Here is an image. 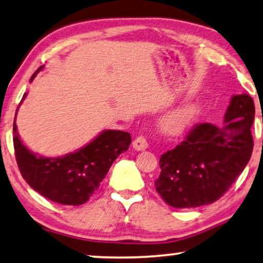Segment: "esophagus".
Listing matches in <instances>:
<instances>
[{"label": "esophagus", "instance_id": "obj_1", "mask_svg": "<svg viewBox=\"0 0 263 263\" xmlns=\"http://www.w3.org/2000/svg\"><path fill=\"white\" fill-rule=\"evenodd\" d=\"M132 146L137 151H144L147 148V142L144 137H138V138H136L135 140H133Z\"/></svg>", "mask_w": 263, "mask_h": 263}]
</instances>
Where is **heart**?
<instances>
[{
  "label": "heart",
  "mask_w": 263,
  "mask_h": 263,
  "mask_svg": "<svg viewBox=\"0 0 263 263\" xmlns=\"http://www.w3.org/2000/svg\"><path fill=\"white\" fill-rule=\"evenodd\" d=\"M203 113L202 105L197 101L187 103L165 115L160 120L162 130L171 136H177L193 126Z\"/></svg>",
  "instance_id": "b5f03b06"
}]
</instances>
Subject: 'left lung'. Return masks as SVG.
<instances>
[{
	"mask_svg": "<svg viewBox=\"0 0 263 263\" xmlns=\"http://www.w3.org/2000/svg\"><path fill=\"white\" fill-rule=\"evenodd\" d=\"M254 117L252 97L233 96L222 127L196 125L181 144L162 155L155 185L166 204L190 209L214 203L227 193L252 156Z\"/></svg>",
	"mask_w": 263,
	"mask_h": 263,
	"instance_id": "obj_1",
	"label": "left lung"
}]
</instances>
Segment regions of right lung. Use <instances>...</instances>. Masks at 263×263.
Here are the masks:
<instances>
[{"mask_svg":"<svg viewBox=\"0 0 263 263\" xmlns=\"http://www.w3.org/2000/svg\"><path fill=\"white\" fill-rule=\"evenodd\" d=\"M44 67L41 66L31 76L30 82ZM26 97L27 93L23 94L20 105ZM15 120V157L22 177L44 197L64 205H81L87 202L98 190L113 162L120 154L127 151L131 144L130 133L105 130L76 152L50 158L34 154L22 144Z\"/></svg>","mask_w":263,"mask_h":263,"instance_id":"1","label":"right lung"}]
</instances>
